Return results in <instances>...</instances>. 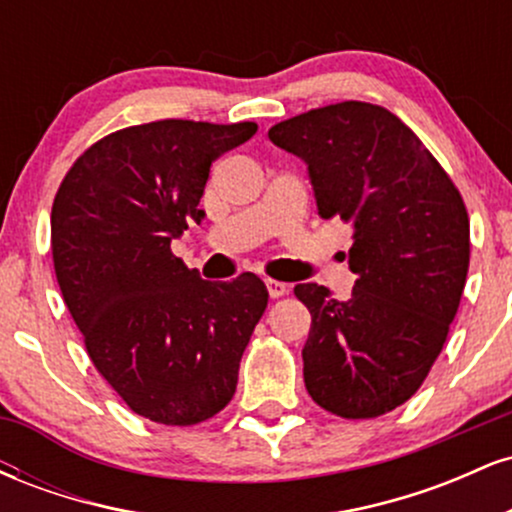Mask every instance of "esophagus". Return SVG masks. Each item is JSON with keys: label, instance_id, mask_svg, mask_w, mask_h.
<instances>
[{"label": "esophagus", "instance_id": "obj_1", "mask_svg": "<svg viewBox=\"0 0 512 512\" xmlns=\"http://www.w3.org/2000/svg\"><path fill=\"white\" fill-rule=\"evenodd\" d=\"M264 284H267V291L272 298H281L289 293V284H284V281H276V279H264Z\"/></svg>", "mask_w": 512, "mask_h": 512}]
</instances>
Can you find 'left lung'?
Masks as SVG:
<instances>
[{
  "instance_id": "1",
  "label": "left lung",
  "mask_w": 512,
  "mask_h": 512,
  "mask_svg": "<svg viewBox=\"0 0 512 512\" xmlns=\"http://www.w3.org/2000/svg\"><path fill=\"white\" fill-rule=\"evenodd\" d=\"M308 163L322 219L354 228L349 301L298 284L310 310L305 390L342 419H375L424 385L443 351L469 269L460 190L411 129L380 105L344 101L269 129Z\"/></svg>"
}]
</instances>
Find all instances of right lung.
Returning <instances> with one entry per match:
<instances>
[{
  "label": "right lung",
  "mask_w": 512,
  "mask_h": 512,
  "mask_svg": "<svg viewBox=\"0 0 512 512\" xmlns=\"http://www.w3.org/2000/svg\"><path fill=\"white\" fill-rule=\"evenodd\" d=\"M255 132L192 120L117 129L76 158L52 202L57 284L88 358L156 424H202L231 402L267 308L260 276L214 284L170 250L202 221L211 163Z\"/></svg>",
  "instance_id": "obj_1"
}]
</instances>
